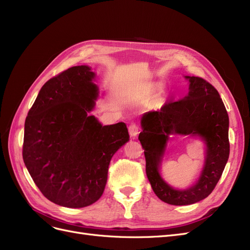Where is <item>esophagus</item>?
I'll list each match as a JSON object with an SVG mask.
<instances>
[{
  "mask_svg": "<svg viewBox=\"0 0 250 250\" xmlns=\"http://www.w3.org/2000/svg\"><path fill=\"white\" fill-rule=\"evenodd\" d=\"M128 131H129L130 137H132V138L137 137L138 133H139V126L137 124L132 123V124L129 125V127H128Z\"/></svg>",
  "mask_w": 250,
  "mask_h": 250,
  "instance_id": "esophagus-1",
  "label": "esophagus"
}]
</instances>
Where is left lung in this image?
Listing matches in <instances>:
<instances>
[{"instance_id":"8db88e82","label":"left lung","mask_w":250,"mask_h":250,"mask_svg":"<svg viewBox=\"0 0 250 250\" xmlns=\"http://www.w3.org/2000/svg\"><path fill=\"white\" fill-rule=\"evenodd\" d=\"M188 93L167 102L158 111L144 113L139 140L146 158V174L158 198L172 206H188L213 192L229 156V120L218 90L200 77L186 76ZM170 134L199 136L206 144V160L198 183L176 190L161 178L159 168Z\"/></svg>"}]
</instances>
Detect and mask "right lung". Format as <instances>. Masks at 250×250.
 Segmentation results:
<instances>
[{
	"label": "right lung",
	"mask_w": 250,
	"mask_h": 250,
	"mask_svg": "<svg viewBox=\"0 0 250 250\" xmlns=\"http://www.w3.org/2000/svg\"><path fill=\"white\" fill-rule=\"evenodd\" d=\"M95 76L78 65L51 78L25 121V166L44 197L65 208L101 197L111 157L129 141L125 123L103 126L88 115L98 98Z\"/></svg>",
	"instance_id": "obj_1"
}]
</instances>
